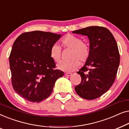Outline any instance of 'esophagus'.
I'll return each mask as SVG.
<instances>
[{
    "mask_svg": "<svg viewBox=\"0 0 129 129\" xmlns=\"http://www.w3.org/2000/svg\"><path fill=\"white\" fill-rule=\"evenodd\" d=\"M72 75V73H65V76H70Z\"/></svg>",
    "mask_w": 129,
    "mask_h": 129,
    "instance_id": "1",
    "label": "esophagus"
}]
</instances>
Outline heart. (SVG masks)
<instances>
[{
    "label": "heart",
    "instance_id": "b5f03b06",
    "mask_svg": "<svg viewBox=\"0 0 129 129\" xmlns=\"http://www.w3.org/2000/svg\"><path fill=\"white\" fill-rule=\"evenodd\" d=\"M61 46L64 49L71 50L69 61H63L58 65V68L63 71L70 72L78 69L81 63L87 60L90 54V49L88 44L83 42L78 36L68 34L60 40ZM61 48L57 45H53L50 49V57L56 63L61 60Z\"/></svg>",
    "mask_w": 129,
    "mask_h": 129
}]
</instances>
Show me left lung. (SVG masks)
I'll use <instances>...</instances> for the list:
<instances>
[{
  "instance_id": "8db88e82",
  "label": "left lung",
  "mask_w": 129,
  "mask_h": 129,
  "mask_svg": "<svg viewBox=\"0 0 129 129\" xmlns=\"http://www.w3.org/2000/svg\"><path fill=\"white\" fill-rule=\"evenodd\" d=\"M72 33L87 36L90 49L89 58L77 72L82 81L75 91L84 99H95L108 91L116 79L120 63L117 43L112 33L102 26H89Z\"/></svg>"
}]
</instances>
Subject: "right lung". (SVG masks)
<instances>
[{"label":"right lung","mask_w":129,"mask_h":129,"mask_svg":"<svg viewBox=\"0 0 129 129\" xmlns=\"http://www.w3.org/2000/svg\"><path fill=\"white\" fill-rule=\"evenodd\" d=\"M61 35L43 31L21 34L14 42L9 56L13 89L33 103L46 99L52 93L56 80L64 72L55 69L50 49Z\"/></svg>","instance_id":"1"}]
</instances>
